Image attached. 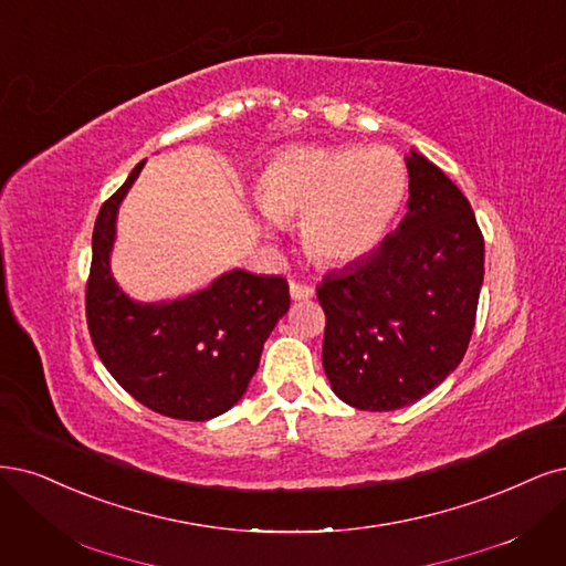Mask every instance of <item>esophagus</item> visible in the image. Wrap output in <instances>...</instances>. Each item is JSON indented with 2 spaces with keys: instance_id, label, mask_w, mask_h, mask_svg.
<instances>
[{
  "instance_id": "34e87169",
  "label": "esophagus",
  "mask_w": 566,
  "mask_h": 566,
  "mask_svg": "<svg viewBox=\"0 0 566 566\" xmlns=\"http://www.w3.org/2000/svg\"><path fill=\"white\" fill-rule=\"evenodd\" d=\"M290 297L295 300V302L311 300V297H314V287L304 285V283H297V281H292V283H290Z\"/></svg>"
}]
</instances>
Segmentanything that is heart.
I'll return each instance as SVG.
<instances>
[{
	"label": "heart",
	"instance_id": "1",
	"mask_svg": "<svg viewBox=\"0 0 566 566\" xmlns=\"http://www.w3.org/2000/svg\"><path fill=\"white\" fill-rule=\"evenodd\" d=\"M407 187L405 161L388 147H297L269 161L258 182V203L279 224L302 220L311 260L346 266L384 243Z\"/></svg>",
	"mask_w": 566,
	"mask_h": 566
}]
</instances>
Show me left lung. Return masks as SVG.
I'll return each instance as SVG.
<instances>
[{
	"label": "left lung",
	"mask_w": 566,
	"mask_h": 566,
	"mask_svg": "<svg viewBox=\"0 0 566 566\" xmlns=\"http://www.w3.org/2000/svg\"><path fill=\"white\" fill-rule=\"evenodd\" d=\"M407 216L384 243L316 287L323 367L339 400L369 412L412 405L469 348L484 279V239L461 189L409 149Z\"/></svg>",
	"instance_id": "8db88e82"
}]
</instances>
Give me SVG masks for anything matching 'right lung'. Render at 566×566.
<instances>
[{
  "mask_svg": "<svg viewBox=\"0 0 566 566\" xmlns=\"http://www.w3.org/2000/svg\"><path fill=\"white\" fill-rule=\"evenodd\" d=\"M143 166L97 212L86 287L91 339L107 373L135 400L170 419L208 421L243 398L264 342L290 308L287 283L231 269L185 297H128L109 260L119 206Z\"/></svg>",
  "mask_w": 566,
  "mask_h": 566,
  "instance_id": "1",
  "label": "right lung"
}]
</instances>
